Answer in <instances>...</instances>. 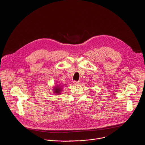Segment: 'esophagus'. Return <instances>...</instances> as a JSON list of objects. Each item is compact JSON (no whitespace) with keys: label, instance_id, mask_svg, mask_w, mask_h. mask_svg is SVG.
Wrapping results in <instances>:
<instances>
[{"label":"esophagus","instance_id":"obj_1","mask_svg":"<svg viewBox=\"0 0 145 145\" xmlns=\"http://www.w3.org/2000/svg\"><path fill=\"white\" fill-rule=\"evenodd\" d=\"M73 83H74V84H75V85H78V84L80 83V81H73Z\"/></svg>","mask_w":145,"mask_h":145}]
</instances>
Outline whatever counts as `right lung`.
Segmentation results:
<instances>
[{
    "label": "right lung",
    "mask_w": 145,
    "mask_h": 145,
    "mask_svg": "<svg viewBox=\"0 0 145 145\" xmlns=\"http://www.w3.org/2000/svg\"><path fill=\"white\" fill-rule=\"evenodd\" d=\"M52 88H53L52 90H53L54 93L56 95H59L60 94H61V91H63V86L60 85V84H56V85L54 86V87Z\"/></svg>",
    "instance_id": "1"
}]
</instances>
